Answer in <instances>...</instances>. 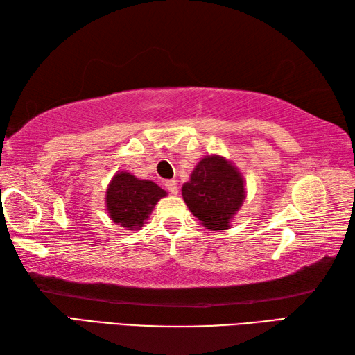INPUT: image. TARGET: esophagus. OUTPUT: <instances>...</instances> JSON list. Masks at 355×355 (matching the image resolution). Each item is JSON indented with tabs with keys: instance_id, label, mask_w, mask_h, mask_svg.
Here are the masks:
<instances>
[{
	"instance_id": "34e87169",
	"label": "esophagus",
	"mask_w": 355,
	"mask_h": 355,
	"mask_svg": "<svg viewBox=\"0 0 355 355\" xmlns=\"http://www.w3.org/2000/svg\"><path fill=\"white\" fill-rule=\"evenodd\" d=\"M164 186H166V189H168L171 193H173V195L178 193V186H177L175 180H168V182L164 183Z\"/></svg>"
}]
</instances>
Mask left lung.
<instances>
[{"label":"left lung","instance_id":"1","mask_svg":"<svg viewBox=\"0 0 355 355\" xmlns=\"http://www.w3.org/2000/svg\"><path fill=\"white\" fill-rule=\"evenodd\" d=\"M182 193L186 206L205 227L225 230L245 200V184L227 158L207 155L195 166Z\"/></svg>","mask_w":355,"mask_h":355}]
</instances>
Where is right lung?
Listing matches in <instances>:
<instances>
[{
	"label": "right lung",
	"mask_w": 355,
	"mask_h": 355,
	"mask_svg": "<svg viewBox=\"0 0 355 355\" xmlns=\"http://www.w3.org/2000/svg\"><path fill=\"white\" fill-rule=\"evenodd\" d=\"M166 191L150 180H140L130 172H117L107 189V212L120 227L139 230Z\"/></svg>",
	"instance_id": "right-lung-1"
}]
</instances>
